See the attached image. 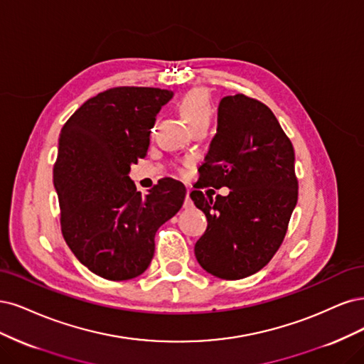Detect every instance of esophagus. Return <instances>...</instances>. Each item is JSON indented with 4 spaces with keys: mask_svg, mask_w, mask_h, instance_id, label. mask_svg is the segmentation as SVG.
<instances>
[{
    "mask_svg": "<svg viewBox=\"0 0 364 364\" xmlns=\"http://www.w3.org/2000/svg\"><path fill=\"white\" fill-rule=\"evenodd\" d=\"M193 205V203H192V199H191V191L187 189V192H186V199H184V208H191Z\"/></svg>",
    "mask_w": 364,
    "mask_h": 364,
    "instance_id": "34e87169",
    "label": "esophagus"
}]
</instances>
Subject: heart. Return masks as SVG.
Here are the masks:
<instances>
[{"label": "heart", "instance_id": "1", "mask_svg": "<svg viewBox=\"0 0 364 364\" xmlns=\"http://www.w3.org/2000/svg\"><path fill=\"white\" fill-rule=\"evenodd\" d=\"M178 109L187 124H189L193 130L198 127L208 125L213 118V109L212 104H210V98L207 95V92L201 89H193L184 93L181 100L178 101ZM181 171L184 172L186 168H183Z\"/></svg>", "mask_w": 364, "mask_h": 364}]
</instances>
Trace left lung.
Masks as SVG:
<instances>
[{
    "label": "left lung",
    "mask_w": 364,
    "mask_h": 364,
    "mask_svg": "<svg viewBox=\"0 0 364 364\" xmlns=\"http://www.w3.org/2000/svg\"><path fill=\"white\" fill-rule=\"evenodd\" d=\"M199 181L201 189L231 191L216 199L191 193L207 218L195 245L198 263L222 279L259 272L283 243L298 203L295 151L267 105L242 93L220 100Z\"/></svg>",
    "instance_id": "obj_1"
}]
</instances>
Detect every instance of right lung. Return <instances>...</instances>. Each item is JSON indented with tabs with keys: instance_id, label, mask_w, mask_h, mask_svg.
<instances>
[{
	"instance_id": "obj_1",
	"label": "right lung",
	"mask_w": 364,
	"mask_h": 364,
	"mask_svg": "<svg viewBox=\"0 0 364 364\" xmlns=\"http://www.w3.org/2000/svg\"><path fill=\"white\" fill-rule=\"evenodd\" d=\"M173 92L113 87L87 100L63 125L54 163L62 234L74 255L105 279L144 274L157 230L181 208L186 187L159 181L142 196L128 177Z\"/></svg>"
}]
</instances>
